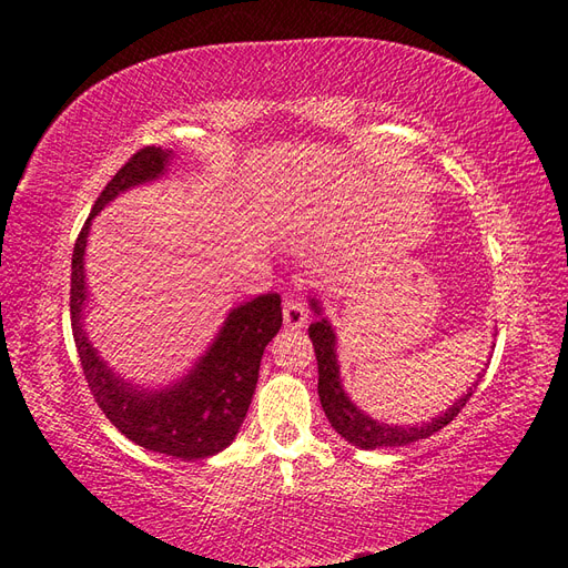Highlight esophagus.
Returning <instances> with one entry per match:
<instances>
[{"mask_svg":"<svg viewBox=\"0 0 568 568\" xmlns=\"http://www.w3.org/2000/svg\"><path fill=\"white\" fill-rule=\"evenodd\" d=\"M283 322L285 327L291 329H300L307 324V307L300 303V300H287L283 305Z\"/></svg>","mask_w":568,"mask_h":568,"instance_id":"34e87169","label":"esophagus"}]
</instances>
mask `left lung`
Instances as JSON below:
<instances>
[{
  "mask_svg": "<svg viewBox=\"0 0 568 568\" xmlns=\"http://www.w3.org/2000/svg\"><path fill=\"white\" fill-rule=\"evenodd\" d=\"M312 310L322 315V307L315 297L310 300ZM310 339L312 346H315V356H317V371H320V383H317V393H320V403L324 415H327L329 425L342 434V437L358 446V449H381V446H407L419 439L432 437L434 432L444 429L449 422L462 413L466 407L468 397L474 395L478 381L470 385L468 393L458 397V400L446 409L444 415L434 417L427 425H413V427H393V425H383L378 419H371L368 415L361 413V409L348 400V395L342 388V378H339V364H336V334L332 329V324L327 320H320L315 324H310ZM478 378H484V373H478Z\"/></svg>",
  "mask_w": 568,
  "mask_h": 568,
  "instance_id": "obj_1",
  "label": "left lung"
}]
</instances>
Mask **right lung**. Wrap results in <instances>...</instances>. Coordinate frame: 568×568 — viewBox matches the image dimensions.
Returning a JSON list of instances; mask_svg holds the SVG:
<instances>
[{
	"instance_id": "right-lung-1",
	"label": "right lung",
	"mask_w": 568,
	"mask_h": 568,
	"mask_svg": "<svg viewBox=\"0 0 568 568\" xmlns=\"http://www.w3.org/2000/svg\"><path fill=\"white\" fill-rule=\"evenodd\" d=\"M171 159L173 151L155 146L141 149L100 192L72 251L70 322L84 381L106 419L143 449L192 462V458L214 456L234 442L256 390L263 348L281 329L283 310L277 293L258 295L251 303L234 307L207 354L171 388L141 390L106 368L82 329V310L88 300L84 246H88L90 226L94 214L119 192L161 178Z\"/></svg>"
}]
</instances>
